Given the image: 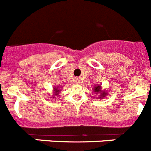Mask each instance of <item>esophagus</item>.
Listing matches in <instances>:
<instances>
[{"label": "esophagus", "mask_w": 151, "mask_h": 151, "mask_svg": "<svg viewBox=\"0 0 151 151\" xmlns=\"http://www.w3.org/2000/svg\"><path fill=\"white\" fill-rule=\"evenodd\" d=\"M79 82H80V78H76V83H79Z\"/></svg>", "instance_id": "esophagus-1"}]
</instances>
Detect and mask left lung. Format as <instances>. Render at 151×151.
Listing matches in <instances>:
<instances>
[{"label": "left lung", "mask_w": 151, "mask_h": 151, "mask_svg": "<svg viewBox=\"0 0 151 151\" xmlns=\"http://www.w3.org/2000/svg\"><path fill=\"white\" fill-rule=\"evenodd\" d=\"M101 87L100 86H97V87H95V88H94V90H95V92H96V93H99L100 92V91H101ZM105 92H104V91H102V92H101V94H99V95H100V96H102V97H105Z\"/></svg>", "instance_id": "obj_1"}]
</instances>
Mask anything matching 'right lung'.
Masks as SVG:
<instances>
[{"instance_id": "add662e5", "label": "right lung", "mask_w": 151, "mask_h": 151, "mask_svg": "<svg viewBox=\"0 0 151 151\" xmlns=\"http://www.w3.org/2000/svg\"><path fill=\"white\" fill-rule=\"evenodd\" d=\"M58 91H59V90L57 89V88H55V92H56V93H58Z\"/></svg>"}]
</instances>
